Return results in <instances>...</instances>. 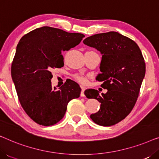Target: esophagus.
<instances>
[{
    "label": "esophagus",
    "mask_w": 159,
    "mask_h": 159,
    "mask_svg": "<svg viewBox=\"0 0 159 159\" xmlns=\"http://www.w3.org/2000/svg\"><path fill=\"white\" fill-rule=\"evenodd\" d=\"M81 89H82V90H81V93H80V95H81V97H84V90H85V88H84V87H81Z\"/></svg>",
    "instance_id": "1"
}]
</instances>
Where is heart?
Returning a JSON list of instances; mask_svg holds the SVG:
<instances>
[{
	"label": "heart",
	"mask_w": 159,
	"mask_h": 159,
	"mask_svg": "<svg viewBox=\"0 0 159 159\" xmlns=\"http://www.w3.org/2000/svg\"><path fill=\"white\" fill-rule=\"evenodd\" d=\"M76 80H77L78 82H80V83L82 84H86L87 82V79L84 77H83V76H80V75H77L75 77Z\"/></svg>",
	"instance_id": "1"
}]
</instances>
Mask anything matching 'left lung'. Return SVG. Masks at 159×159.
<instances>
[{
  "mask_svg": "<svg viewBox=\"0 0 159 159\" xmlns=\"http://www.w3.org/2000/svg\"><path fill=\"white\" fill-rule=\"evenodd\" d=\"M102 54L101 73L96 80L107 93L85 90L88 98L101 103L100 110L90 115L97 125L109 127L123 120L135 105L145 74V63L137 43L116 32L96 34L83 40Z\"/></svg>",
  "mask_w": 159,
  "mask_h": 159,
  "instance_id": "obj_1",
  "label": "left lung"
}]
</instances>
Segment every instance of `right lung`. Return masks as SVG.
I'll use <instances>...</instances> for the list:
<instances>
[{"mask_svg": "<svg viewBox=\"0 0 159 159\" xmlns=\"http://www.w3.org/2000/svg\"><path fill=\"white\" fill-rule=\"evenodd\" d=\"M84 37L51 27L30 32L20 39L11 65V77L23 109L43 126L58 123L71 100L80 97L77 82H66L56 89L51 80L53 69L64 66L61 52L80 44Z\"/></svg>", "mask_w": 159, "mask_h": 159, "instance_id": "obj_1", "label": "right lung"}]
</instances>
